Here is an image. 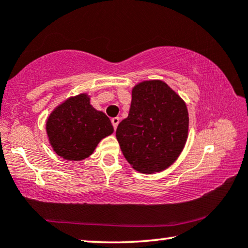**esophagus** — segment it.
Segmentation results:
<instances>
[{
	"label": "esophagus",
	"mask_w": 248,
	"mask_h": 248,
	"mask_svg": "<svg viewBox=\"0 0 248 248\" xmlns=\"http://www.w3.org/2000/svg\"><path fill=\"white\" fill-rule=\"evenodd\" d=\"M111 124H113L114 128H115V130H116L117 126H118V124H120V118H118V117L113 118V120H111Z\"/></svg>",
	"instance_id": "34e87169"
}]
</instances>
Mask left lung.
Listing matches in <instances>:
<instances>
[{
    "mask_svg": "<svg viewBox=\"0 0 248 248\" xmlns=\"http://www.w3.org/2000/svg\"><path fill=\"white\" fill-rule=\"evenodd\" d=\"M188 110L179 94L161 80H145L132 89L128 116L116 138L131 167L143 174L174 164L188 138Z\"/></svg>",
    "mask_w": 248,
    "mask_h": 248,
    "instance_id": "8db88e82",
    "label": "left lung"
}]
</instances>
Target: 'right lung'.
Listing matches in <instances>:
<instances>
[{
  "instance_id": "1",
  "label": "right lung",
  "mask_w": 248,
  "mask_h": 248,
  "mask_svg": "<svg viewBox=\"0 0 248 248\" xmlns=\"http://www.w3.org/2000/svg\"><path fill=\"white\" fill-rule=\"evenodd\" d=\"M113 132L110 120L93 108L87 93L62 101L46 120L50 147L57 155L70 161H81L89 157L98 143Z\"/></svg>"
}]
</instances>
